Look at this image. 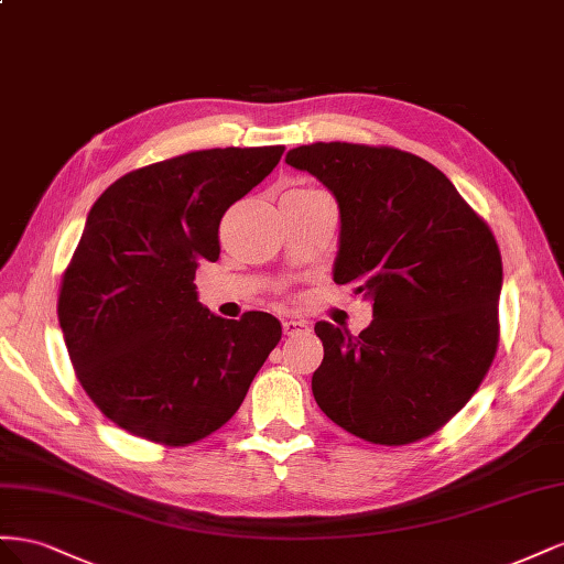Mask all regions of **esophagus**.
I'll use <instances>...</instances> for the list:
<instances>
[{"label": "esophagus", "mask_w": 564, "mask_h": 564, "mask_svg": "<svg viewBox=\"0 0 564 564\" xmlns=\"http://www.w3.org/2000/svg\"><path fill=\"white\" fill-rule=\"evenodd\" d=\"M310 324L304 318H285L283 321V333L285 335H300V333H307Z\"/></svg>", "instance_id": "obj_1"}]
</instances>
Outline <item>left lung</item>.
I'll list each match as a JSON object with an SVG mask.
<instances>
[{
    "label": "left lung",
    "mask_w": 564,
    "mask_h": 564,
    "mask_svg": "<svg viewBox=\"0 0 564 564\" xmlns=\"http://www.w3.org/2000/svg\"><path fill=\"white\" fill-rule=\"evenodd\" d=\"M285 163L324 184L340 210L335 283L373 304L349 335L314 326L318 409L373 444L423 440L454 417L498 345L503 264L496 238L427 160L361 143H310Z\"/></svg>",
    "instance_id": "8db88e82"
}]
</instances>
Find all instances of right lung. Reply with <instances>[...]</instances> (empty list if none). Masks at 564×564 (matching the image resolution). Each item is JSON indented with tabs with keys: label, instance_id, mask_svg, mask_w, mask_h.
<instances>
[{
	"label": "right lung",
	"instance_id": "right-lung-1",
	"mask_svg": "<svg viewBox=\"0 0 564 564\" xmlns=\"http://www.w3.org/2000/svg\"><path fill=\"white\" fill-rule=\"evenodd\" d=\"M283 147L210 149L134 170L91 205L63 273L58 324L85 392L118 427L184 446L219 430L281 340L267 312L221 318L196 269L219 221L279 165Z\"/></svg>",
	"mask_w": 564,
	"mask_h": 564
}]
</instances>
